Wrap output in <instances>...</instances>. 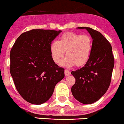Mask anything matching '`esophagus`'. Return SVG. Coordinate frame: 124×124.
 <instances>
[{
    "label": "esophagus",
    "instance_id": "esophagus-1",
    "mask_svg": "<svg viewBox=\"0 0 124 124\" xmlns=\"http://www.w3.org/2000/svg\"><path fill=\"white\" fill-rule=\"evenodd\" d=\"M70 74H71V73H70V71H69L68 70H65V75L66 76V77L69 76Z\"/></svg>",
    "mask_w": 124,
    "mask_h": 124
}]
</instances>
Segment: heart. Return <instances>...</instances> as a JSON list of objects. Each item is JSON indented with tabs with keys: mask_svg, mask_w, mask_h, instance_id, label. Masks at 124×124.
<instances>
[{
	"mask_svg": "<svg viewBox=\"0 0 124 124\" xmlns=\"http://www.w3.org/2000/svg\"><path fill=\"white\" fill-rule=\"evenodd\" d=\"M93 47V40L90 36L74 32H66L61 36L57 41L50 46L52 59L59 63L65 52L67 57L62 62L63 66H83L88 62Z\"/></svg>",
	"mask_w": 124,
	"mask_h": 124,
	"instance_id": "1",
	"label": "heart"
}]
</instances>
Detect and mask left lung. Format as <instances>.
<instances>
[{"mask_svg": "<svg viewBox=\"0 0 124 124\" xmlns=\"http://www.w3.org/2000/svg\"><path fill=\"white\" fill-rule=\"evenodd\" d=\"M78 28L86 29L93 39V47L85 66L71 72L75 78L71 91L79 102L89 104L100 100L109 88L114 58L111 44L100 32L88 27Z\"/></svg>", "mask_w": 124, "mask_h": 124, "instance_id": "left-lung-1", "label": "left lung"}]
</instances>
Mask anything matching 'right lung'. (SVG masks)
Wrapping results in <instances>:
<instances>
[{
    "instance_id": "1",
    "label": "right lung",
    "mask_w": 124,
    "mask_h": 124,
    "mask_svg": "<svg viewBox=\"0 0 124 124\" xmlns=\"http://www.w3.org/2000/svg\"><path fill=\"white\" fill-rule=\"evenodd\" d=\"M62 31L34 29L22 33L10 51V72L19 94L27 102L41 104L64 78V69L54 62L52 41Z\"/></svg>"
}]
</instances>
